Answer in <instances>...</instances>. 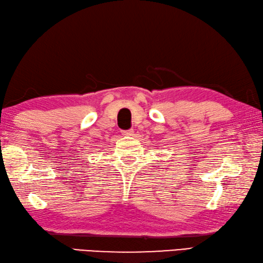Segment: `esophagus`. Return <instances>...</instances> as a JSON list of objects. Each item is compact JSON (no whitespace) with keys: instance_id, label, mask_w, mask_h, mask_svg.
I'll return each instance as SVG.
<instances>
[{"instance_id":"obj_1","label":"esophagus","mask_w":263,"mask_h":263,"mask_svg":"<svg viewBox=\"0 0 263 263\" xmlns=\"http://www.w3.org/2000/svg\"><path fill=\"white\" fill-rule=\"evenodd\" d=\"M133 128H131V130H126V131H123L122 132V135L123 136H133Z\"/></svg>"}]
</instances>
